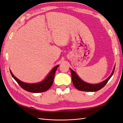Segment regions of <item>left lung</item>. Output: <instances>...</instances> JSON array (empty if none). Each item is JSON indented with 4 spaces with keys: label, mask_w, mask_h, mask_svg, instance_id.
I'll return each mask as SVG.
<instances>
[{
    "label": "left lung",
    "mask_w": 123,
    "mask_h": 123,
    "mask_svg": "<svg viewBox=\"0 0 123 123\" xmlns=\"http://www.w3.org/2000/svg\"><path fill=\"white\" fill-rule=\"evenodd\" d=\"M115 67V66H114V67L113 68L112 73L111 74V75H110L109 77H108L106 80L102 81V82L96 84H91L85 82V81L80 79L75 71H74L72 70L71 69H70L73 84L74 86H75V87L80 91L90 92L97 91L105 86L108 81V80L111 77V76H112L114 71Z\"/></svg>",
    "instance_id": "8db88e82"
}]
</instances>
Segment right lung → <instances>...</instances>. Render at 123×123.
I'll use <instances>...</instances> for the list:
<instances>
[{
  "mask_svg": "<svg viewBox=\"0 0 123 123\" xmlns=\"http://www.w3.org/2000/svg\"><path fill=\"white\" fill-rule=\"evenodd\" d=\"M58 67L59 65L54 67L43 80L40 81L39 83L33 84L26 83L23 82V81H21L13 75V74L10 70V71L14 79L17 81V83L24 90L30 92L39 93L46 91L51 87L53 83L55 72Z\"/></svg>",
  "mask_w": 123,
  "mask_h": 123,
  "instance_id": "right-lung-1",
  "label": "right lung"
}]
</instances>
